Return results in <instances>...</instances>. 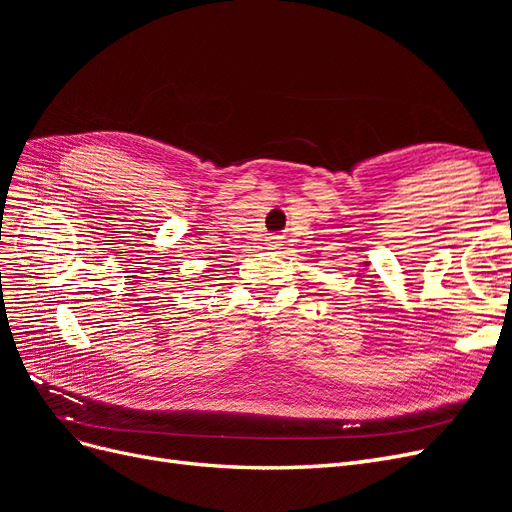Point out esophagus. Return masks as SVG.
Segmentation results:
<instances>
[{"mask_svg": "<svg viewBox=\"0 0 512 512\" xmlns=\"http://www.w3.org/2000/svg\"><path fill=\"white\" fill-rule=\"evenodd\" d=\"M267 250H282V241L280 237H271L267 243Z\"/></svg>", "mask_w": 512, "mask_h": 512, "instance_id": "1", "label": "esophagus"}]
</instances>
